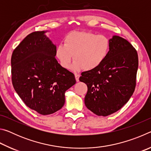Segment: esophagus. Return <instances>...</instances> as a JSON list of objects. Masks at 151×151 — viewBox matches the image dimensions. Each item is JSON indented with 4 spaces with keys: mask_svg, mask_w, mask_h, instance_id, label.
Returning <instances> with one entry per match:
<instances>
[{
    "mask_svg": "<svg viewBox=\"0 0 151 151\" xmlns=\"http://www.w3.org/2000/svg\"><path fill=\"white\" fill-rule=\"evenodd\" d=\"M75 76L76 81H77V82H78L79 81V77H80V75H79V74H75Z\"/></svg>",
    "mask_w": 151,
    "mask_h": 151,
    "instance_id": "esophagus-1",
    "label": "esophagus"
}]
</instances>
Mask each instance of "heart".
I'll return each instance as SVG.
<instances>
[{
	"label": "heart",
	"mask_w": 151,
	"mask_h": 151,
	"mask_svg": "<svg viewBox=\"0 0 151 151\" xmlns=\"http://www.w3.org/2000/svg\"><path fill=\"white\" fill-rule=\"evenodd\" d=\"M109 49L110 41L106 36L91 32H72L66 35L64 45H58L57 57L64 68L70 67L73 56L74 70H92L104 62Z\"/></svg>",
	"instance_id": "heart-1"
}]
</instances>
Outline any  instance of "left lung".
<instances>
[{
    "mask_svg": "<svg viewBox=\"0 0 151 151\" xmlns=\"http://www.w3.org/2000/svg\"><path fill=\"white\" fill-rule=\"evenodd\" d=\"M106 59L96 68L81 73L79 80L87 85L85 97L87 109L106 116L119 111L133 94L139 58L135 48L126 39L113 36Z\"/></svg>",
    "mask_w": 151,
    "mask_h": 151,
    "instance_id": "obj_1",
    "label": "left lung"
}]
</instances>
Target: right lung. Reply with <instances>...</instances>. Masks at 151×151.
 Listing matches in <instances>:
<instances>
[{
  "mask_svg": "<svg viewBox=\"0 0 151 151\" xmlns=\"http://www.w3.org/2000/svg\"><path fill=\"white\" fill-rule=\"evenodd\" d=\"M45 32L36 31L27 35L11 57L15 91L28 107L42 115L62 108L65 91L76 83L74 74L56 59L57 47Z\"/></svg>",
  "mask_w": 151,
  "mask_h": 151,
  "instance_id": "obj_1",
  "label": "right lung"
}]
</instances>
